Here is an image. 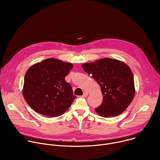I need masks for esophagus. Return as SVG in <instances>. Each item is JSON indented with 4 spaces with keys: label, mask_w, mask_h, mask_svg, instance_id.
<instances>
[{
    "label": "esophagus",
    "mask_w": 160,
    "mask_h": 160,
    "mask_svg": "<svg viewBox=\"0 0 160 160\" xmlns=\"http://www.w3.org/2000/svg\"><path fill=\"white\" fill-rule=\"evenodd\" d=\"M88 95V93L87 92H84L83 94V97H87Z\"/></svg>",
    "instance_id": "34e87169"
}]
</instances>
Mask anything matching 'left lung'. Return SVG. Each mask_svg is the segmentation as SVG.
I'll list each match as a JSON object with an SVG mask.
<instances>
[{"instance_id": "1", "label": "left lung", "mask_w": 160, "mask_h": 160, "mask_svg": "<svg viewBox=\"0 0 160 160\" xmlns=\"http://www.w3.org/2000/svg\"><path fill=\"white\" fill-rule=\"evenodd\" d=\"M82 67L101 87L103 101L95 109L96 112L104 118L122 114L135 96L133 76L130 67L121 61L107 58L83 63Z\"/></svg>"}]
</instances>
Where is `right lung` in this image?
<instances>
[{
	"label": "right lung",
	"mask_w": 160,
	"mask_h": 160,
	"mask_svg": "<svg viewBox=\"0 0 160 160\" xmlns=\"http://www.w3.org/2000/svg\"><path fill=\"white\" fill-rule=\"evenodd\" d=\"M73 65L49 58L32 65L24 79L22 95L28 104L42 115L60 116L72 105L76 96L64 78Z\"/></svg>",
	"instance_id": "obj_1"
}]
</instances>
